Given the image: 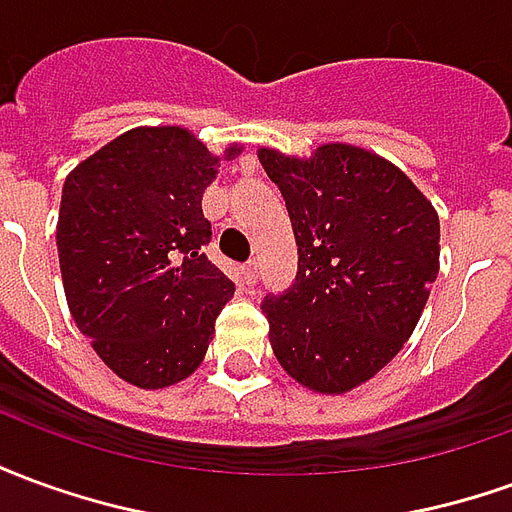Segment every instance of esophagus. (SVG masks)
Listing matches in <instances>:
<instances>
[{
    "label": "esophagus",
    "mask_w": 512,
    "mask_h": 512,
    "mask_svg": "<svg viewBox=\"0 0 512 512\" xmlns=\"http://www.w3.org/2000/svg\"><path fill=\"white\" fill-rule=\"evenodd\" d=\"M241 277H244V282L249 288L257 285V279H260V263H257V260H246L244 266H241Z\"/></svg>",
    "instance_id": "1"
}]
</instances>
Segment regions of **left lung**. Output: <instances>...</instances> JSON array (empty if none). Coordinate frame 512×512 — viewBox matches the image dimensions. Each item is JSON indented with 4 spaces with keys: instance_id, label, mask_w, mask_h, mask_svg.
<instances>
[{
    "instance_id": "8db88e82",
    "label": "left lung",
    "mask_w": 512,
    "mask_h": 512,
    "mask_svg": "<svg viewBox=\"0 0 512 512\" xmlns=\"http://www.w3.org/2000/svg\"><path fill=\"white\" fill-rule=\"evenodd\" d=\"M282 191L299 271L263 312L279 365L315 392H348L403 348L439 274V216L376 153L323 145L301 161L260 150Z\"/></svg>"
}]
</instances>
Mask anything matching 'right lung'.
Masks as SVG:
<instances>
[{
	"label": "right lung",
	"instance_id": "1",
	"mask_svg": "<svg viewBox=\"0 0 512 512\" xmlns=\"http://www.w3.org/2000/svg\"><path fill=\"white\" fill-rule=\"evenodd\" d=\"M241 153L230 147L227 156ZM219 158L183 128H134L62 186L57 249L68 307L95 354L142 389L194 373L235 285L205 246L202 191Z\"/></svg>",
	"mask_w": 512,
	"mask_h": 512
}]
</instances>
